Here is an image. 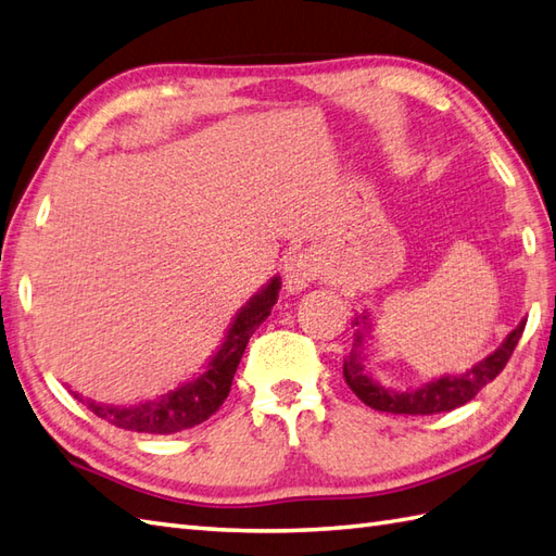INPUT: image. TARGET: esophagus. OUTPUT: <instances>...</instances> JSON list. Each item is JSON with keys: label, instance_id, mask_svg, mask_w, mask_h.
<instances>
[{"label": "esophagus", "instance_id": "obj_1", "mask_svg": "<svg viewBox=\"0 0 556 556\" xmlns=\"http://www.w3.org/2000/svg\"><path fill=\"white\" fill-rule=\"evenodd\" d=\"M319 257L315 253H299L287 261L283 267V283H287L289 293H301L319 277Z\"/></svg>", "mask_w": 556, "mask_h": 556}]
</instances>
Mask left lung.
<instances>
[{
	"mask_svg": "<svg viewBox=\"0 0 556 556\" xmlns=\"http://www.w3.org/2000/svg\"><path fill=\"white\" fill-rule=\"evenodd\" d=\"M353 327V348L343 363V377L345 383L351 386V391L367 407L379 412H391V415H438V412H450L469 403L483 386H488L505 369L516 343L521 339L526 319H521L519 327L507 333V339L500 343V348H495L493 353L483 357L481 363H476L471 369L462 374H443V377L421 383L419 389L405 391H395L391 386L379 383L365 367V339L371 333V315L367 309L363 315H355Z\"/></svg>",
	"mask_w": 556,
	"mask_h": 556,
	"instance_id": "left-lung-1",
	"label": "left lung"
}]
</instances>
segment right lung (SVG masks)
I'll list each match as a JSON object with an SVG mask.
<instances>
[{
  "mask_svg": "<svg viewBox=\"0 0 556 556\" xmlns=\"http://www.w3.org/2000/svg\"><path fill=\"white\" fill-rule=\"evenodd\" d=\"M279 289L281 279H269L265 287L239 309L235 321H231L225 333V341L219 343L215 355L208 359V365H205L199 377L187 383H179L170 393L139 405H103L94 403V400H85L77 393L73 395L77 400H83L97 417L106 419L109 424L125 431L167 435L191 429V426H197L211 415H215L219 405L225 403V397L231 389V379H235V371L241 363V355L249 345V339L269 317V313H273V305L279 299Z\"/></svg>",
  "mask_w": 556,
  "mask_h": 556,
  "instance_id": "add662e5",
  "label": "right lung"
}]
</instances>
